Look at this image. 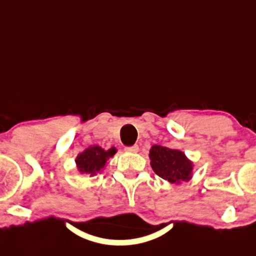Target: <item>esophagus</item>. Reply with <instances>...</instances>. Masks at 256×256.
Listing matches in <instances>:
<instances>
[{
	"label": "esophagus",
	"instance_id": "esophagus-1",
	"mask_svg": "<svg viewBox=\"0 0 256 256\" xmlns=\"http://www.w3.org/2000/svg\"><path fill=\"white\" fill-rule=\"evenodd\" d=\"M125 150L130 152H136L139 150V146H138V144H133V146L125 147Z\"/></svg>",
	"mask_w": 256,
	"mask_h": 256
}]
</instances>
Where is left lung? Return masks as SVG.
<instances>
[{
    "label": "left lung",
    "instance_id": "8db88e82",
    "mask_svg": "<svg viewBox=\"0 0 256 256\" xmlns=\"http://www.w3.org/2000/svg\"><path fill=\"white\" fill-rule=\"evenodd\" d=\"M150 158L154 172L172 184L192 178L193 163L180 150L154 144L150 150Z\"/></svg>",
    "mask_w": 256,
    "mask_h": 256
}]
</instances>
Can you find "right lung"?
I'll use <instances>...</instances> for the list:
<instances>
[{
  "instance_id": "add662e5",
  "label": "right lung",
  "mask_w": 256,
  "mask_h": 256,
  "mask_svg": "<svg viewBox=\"0 0 256 256\" xmlns=\"http://www.w3.org/2000/svg\"><path fill=\"white\" fill-rule=\"evenodd\" d=\"M116 154V148L112 147L104 150L100 146H90L77 156L76 164L80 174H87L90 176H95L96 172L104 169L106 160L112 158Z\"/></svg>"
}]
</instances>
